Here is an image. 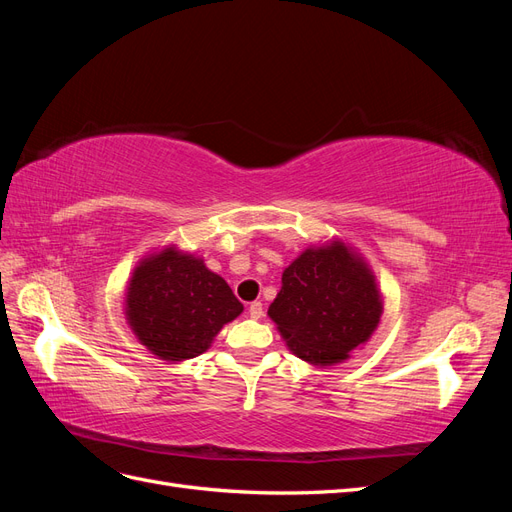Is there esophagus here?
I'll return each mask as SVG.
<instances>
[{
	"label": "esophagus",
	"mask_w": 512,
	"mask_h": 512,
	"mask_svg": "<svg viewBox=\"0 0 512 512\" xmlns=\"http://www.w3.org/2000/svg\"><path fill=\"white\" fill-rule=\"evenodd\" d=\"M262 314H265V309H262V303H260V301L250 303V318L258 320V318H262Z\"/></svg>",
	"instance_id": "1"
}]
</instances>
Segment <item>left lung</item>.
I'll list each match as a JSON object with an SVG mask.
<instances>
[{
    "label": "left lung",
    "instance_id": "8db88e82",
    "mask_svg": "<svg viewBox=\"0 0 512 512\" xmlns=\"http://www.w3.org/2000/svg\"><path fill=\"white\" fill-rule=\"evenodd\" d=\"M384 301L365 258L331 239L307 247L282 273L269 307L286 346L312 365H335L378 329Z\"/></svg>",
    "mask_w": 512,
    "mask_h": 512
}]
</instances>
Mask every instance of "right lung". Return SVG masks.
<instances>
[{
    "label": "right lung",
    "mask_w": 512,
    "mask_h": 512,
    "mask_svg": "<svg viewBox=\"0 0 512 512\" xmlns=\"http://www.w3.org/2000/svg\"><path fill=\"white\" fill-rule=\"evenodd\" d=\"M243 305L205 260L166 245L147 254L128 282L126 320L151 354L168 363L203 354Z\"/></svg>",
    "instance_id": "obj_1"
}]
</instances>
